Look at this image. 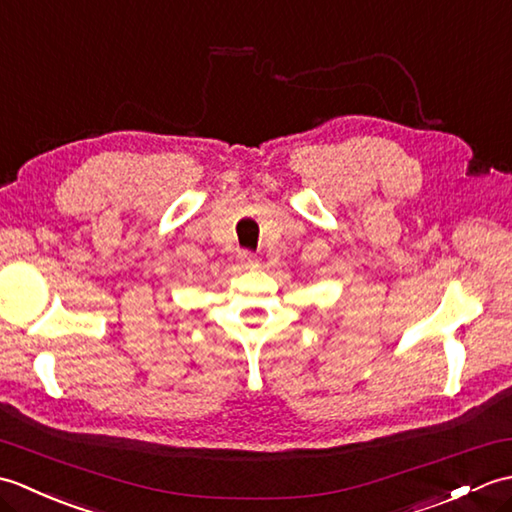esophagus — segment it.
<instances>
[{
  "label": "esophagus",
  "mask_w": 512,
  "mask_h": 512,
  "mask_svg": "<svg viewBox=\"0 0 512 512\" xmlns=\"http://www.w3.org/2000/svg\"><path fill=\"white\" fill-rule=\"evenodd\" d=\"M237 259H239V264H244V266H255L257 264L255 253H250V250H239Z\"/></svg>",
  "instance_id": "34e87169"
}]
</instances>
